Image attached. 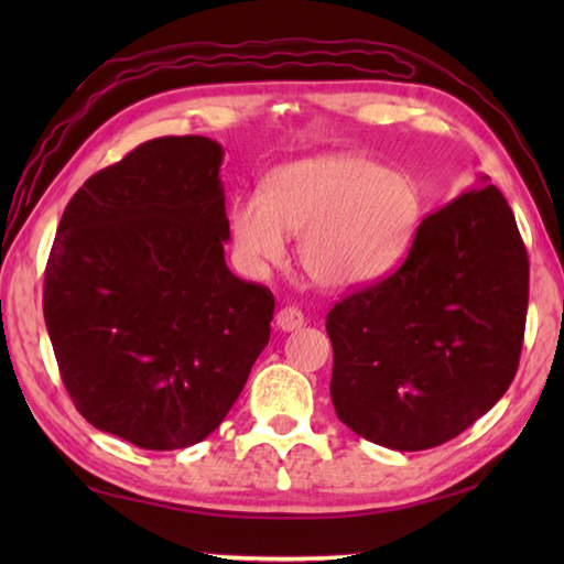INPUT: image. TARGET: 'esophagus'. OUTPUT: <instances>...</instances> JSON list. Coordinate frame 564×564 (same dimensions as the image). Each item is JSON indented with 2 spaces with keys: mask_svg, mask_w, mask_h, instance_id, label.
<instances>
[{
  "mask_svg": "<svg viewBox=\"0 0 564 564\" xmlns=\"http://www.w3.org/2000/svg\"><path fill=\"white\" fill-rule=\"evenodd\" d=\"M305 325V317L297 307L293 305H285L281 307L279 313H275V327L283 329V332H293V329H301Z\"/></svg>",
  "mask_w": 564,
  "mask_h": 564,
  "instance_id": "1",
  "label": "esophagus"
}]
</instances>
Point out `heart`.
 <instances>
[{"instance_id":"b5f03b06","label":"heart","mask_w":564,"mask_h":564,"mask_svg":"<svg viewBox=\"0 0 564 564\" xmlns=\"http://www.w3.org/2000/svg\"><path fill=\"white\" fill-rule=\"evenodd\" d=\"M422 220L412 176L354 152L317 154L281 166L269 194L249 191L232 206V242L247 269L283 259L285 232H301L297 261L310 281L349 291L400 261Z\"/></svg>"}]
</instances>
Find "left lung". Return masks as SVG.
Segmentation results:
<instances>
[{"label":"left lung","mask_w":564,"mask_h":564,"mask_svg":"<svg viewBox=\"0 0 564 564\" xmlns=\"http://www.w3.org/2000/svg\"><path fill=\"white\" fill-rule=\"evenodd\" d=\"M482 184L426 215L400 267L327 315L334 410L378 446H441L517 376L529 254L507 198Z\"/></svg>","instance_id":"obj_1"}]
</instances>
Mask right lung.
Returning a JSON list of instances; mask_svg holds the SVG:
<instances>
[{
    "mask_svg": "<svg viewBox=\"0 0 564 564\" xmlns=\"http://www.w3.org/2000/svg\"><path fill=\"white\" fill-rule=\"evenodd\" d=\"M223 148L142 142L89 176L57 225L43 315L77 412L138 448L220 426L269 344L273 295L227 269Z\"/></svg>",
    "mask_w": 564,
    "mask_h": 564,
    "instance_id": "1",
    "label": "right lung"
}]
</instances>
